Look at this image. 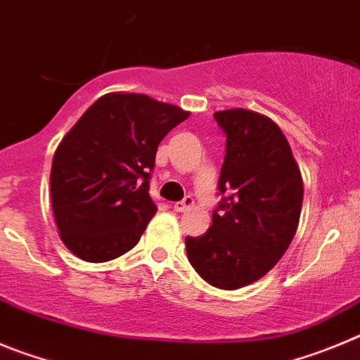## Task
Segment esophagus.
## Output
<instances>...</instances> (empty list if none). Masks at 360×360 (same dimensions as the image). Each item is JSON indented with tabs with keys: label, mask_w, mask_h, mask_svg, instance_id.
I'll use <instances>...</instances> for the list:
<instances>
[{
	"label": "esophagus",
	"mask_w": 360,
	"mask_h": 360,
	"mask_svg": "<svg viewBox=\"0 0 360 360\" xmlns=\"http://www.w3.org/2000/svg\"><path fill=\"white\" fill-rule=\"evenodd\" d=\"M193 206V197H184L183 200H179V202H174L172 204V208L176 210V212H179V213H183V212H186V210H190Z\"/></svg>",
	"instance_id": "1"
}]
</instances>
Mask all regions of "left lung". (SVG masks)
I'll list each match as a JSON object with an SVG mask.
<instances>
[{"mask_svg": "<svg viewBox=\"0 0 360 360\" xmlns=\"http://www.w3.org/2000/svg\"><path fill=\"white\" fill-rule=\"evenodd\" d=\"M226 132L219 192L226 193L204 235L186 236V255L217 289L255 283L292 242L303 204V179L290 145L273 120L249 109L217 111Z\"/></svg>", "mask_w": 360, "mask_h": 360, "instance_id": "left-lung-1", "label": "left lung"}]
</instances>
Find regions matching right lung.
<instances>
[{"label": "right lung", "mask_w": 360, "mask_h": 360, "mask_svg": "<svg viewBox=\"0 0 360 360\" xmlns=\"http://www.w3.org/2000/svg\"><path fill=\"white\" fill-rule=\"evenodd\" d=\"M190 116L138 93L100 96L55 150L51 208L60 240L93 264L131 251L158 208L148 179L158 145Z\"/></svg>", "instance_id": "right-lung-1"}]
</instances>
